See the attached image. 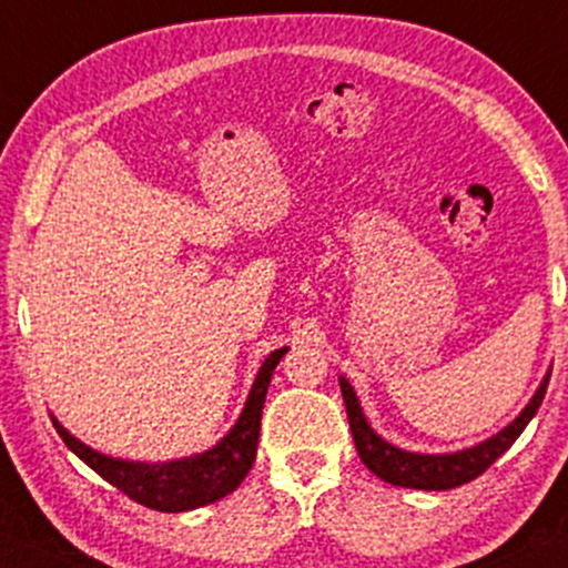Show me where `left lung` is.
Returning <instances> with one entry per match:
<instances>
[{"mask_svg": "<svg viewBox=\"0 0 568 568\" xmlns=\"http://www.w3.org/2000/svg\"><path fill=\"white\" fill-rule=\"evenodd\" d=\"M547 383H550V372H547L537 394L531 396V402L526 404L520 415L509 423L507 428H501L490 439L479 442L475 447H466L458 453H439V456H428V453H409L402 447H394L390 442H385L383 436L375 434V428L366 423L364 409H361L358 396H355L353 385L345 377H339L342 398H345L347 407V420H351V432L355 450H358L361 460L366 464V469H372L379 479L390 485H402V488H417V490H450L458 485L471 483V479L483 475L498 456L513 447V442L523 434V428L528 426L534 415H537L541 398H545Z\"/></svg>", "mask_w": 568, "mask_h": 568, "instance_id": "8db88e82", "label": "left lung"}]
</instances>
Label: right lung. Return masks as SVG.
<instances>
[{
    "label": "right lung",
    "mask_w": 568,
    "mask_h": 568,
    "mask_svg": "<svg viewBox=\"0 0 568 568\" xmlns=\"http://www.w3.org/2000/svg\"><path fill=\"white\" fill-rule=\"evenodd\" d=\"M285 353H288V347H280V351L266 355L258 375H255L251 394H247L245 409L236 417L232 432L223 436L215 447L191 458L166 460V464L110 458L83 445L55 417L53 426L74 456L85 460L99 477L108 479L112 488L126 494L132 501L159 509V513H189V509L204 507V504L229 496L247 477L255 460V447H258L266 388H270L274 366L280 364Z\"/></svg>",
    "instance_id": "right-lung-1"
}]
</instances>
